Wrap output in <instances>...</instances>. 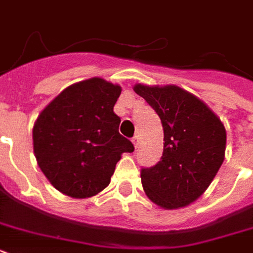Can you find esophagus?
<instances>
[{"label": "esophagus", "mask_w": 253, "mask_h": 253, "mask_svg": "<svg viewBox=\"0 0 253 253\" xmlns=\"http://www.w3.org/2000/svg\"><path fill=\"white\" fill-rule=\"evenodd\" d=\"M132 143H134L135 148H138V146H139V138H138V136H134V138H132Z\"/></svg>", "instance_id": "1"}]
</instances>
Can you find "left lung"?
<instances>
[{
  "mask_svg": "<svg viewBox=\"0 0 253 253\" xmlns=\"http://www.w3.org/2000/svg\"><path fill=\"white\" fill-rule=\"evenodd\" d=\"M134 90L156 111L164 130L160 162L140 170L144 192L160 208L192 204L223 163L224 126L202 101L178 86L139 84Z\"/></svg>",
  "mask_w": 253,
  "mask_h": 253,
  "instance_id": "left-lung-1",
  "label": "left lung"
}]
</instances>
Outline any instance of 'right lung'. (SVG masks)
<instances>
[{"instance_id": "1", "label": "right lung", "mask_w": 253, "mask_h": 253, "mask_svg": "<svg viewBox=\"0 0 253 253\" xmlns=\"http://www.w3.org/2000/svg\"><path fill=\"white\" fill-rule=\"evenodd\" d=\"M121 86L90 79L63 90L38 117L34 152L49 182L67 196L86 198L110 184L123 152L134 144L119 134L114 114Z\"/></svg>"}]
</instances>
